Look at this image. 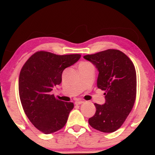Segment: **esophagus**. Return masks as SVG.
I'll return each mask as SVG.
<instances>
[{
  "label": "esophagus",
  "instance_id": "1",
  "mask_svg": "<svg viewBox=\"0 0 155 155\" xmlns=\"http://www.w3.org/2000/svg\"><path fill=\"white\" fill-rule=\"evenodd\" d=\"M83 103H84L83 101H75V104H76V105H80V104H83Z\"/></svg>",
  "mask_w": 155,
  "mask_h": 155
}]
</instances>
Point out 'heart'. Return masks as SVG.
<instances>
[{
	"label": "heart",
	"instance_id": "heart-1",
	"mask_svg": "<svg viewBox=\"0 0 155 155\" xmlns=\"http://www.w3.org/2000/svg\"><path fill=\"white\" fill-rule=\"evenodd\" d=\"M89 63H87V62H82V63H81L79 65H84V64H88Z\"/></svg>",
	"mask_w": 155,
	"mask_h": 155
}]
</instances>
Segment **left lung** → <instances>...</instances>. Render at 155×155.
I'll return each instance as SVG.
<instances>
[{
    "label": "left lung",
    "instance_id": "8db88e82",
    "mask_svg": "<svg viewBox=\"0 0 155 155\" xmlns=\"http://www.w3.org/2000/svg\"><path fill=\"white\" fill-rule=\"evenodd\" d=\"M84 58L99 71L98 88L104 91L106 103L94 104L96 112L88 119L91 126L104 133H112L124 124L137 96V73L132 61L118 49H107Z\"/></svg>",
    "mask_w": 155,
    "mask_h": 155
}]
</instances>
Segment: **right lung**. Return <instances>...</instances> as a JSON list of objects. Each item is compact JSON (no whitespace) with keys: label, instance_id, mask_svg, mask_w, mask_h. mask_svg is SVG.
<instances>
[{"label":"right lung","instance_id":"right-lung-1","mask_svg":"<svg viewBox=\"0 0 155 155\" xmlns=\"http://www.w3.org/2000/svg\"><path fill=\"white\" fill-rule=\"evenodd\" d=\"M81 54H58L37 51L20 71L18 92L21 106L33 125L45 134L56 132L66 124L73 103L63 102L51 94L60 85L65 68L74 64Z\"/></svg>","mask_w":155,"mask_h":155}]
</instances>
